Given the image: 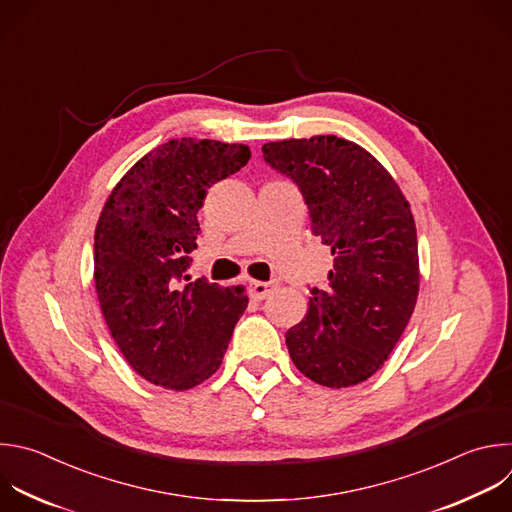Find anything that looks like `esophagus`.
I'll return each mask as SVG.
<instances>
[{
  "label": "esophagus",
  "instance_id": "34e87169",
  "mask_svg": "<svg viewBox=\"0 0 512 512\" xmlns=\"http://www.w3.org/2000/svg\"><path fill=\"white\" fill-rule=\"evenodd\" d=\"M273 289H275V283H273V281H251V283H249V295H251V299H255V301L265 299Z\"/></svg>",
  "mask_w": 512,
  "mask_h": 512
}]
</instances>
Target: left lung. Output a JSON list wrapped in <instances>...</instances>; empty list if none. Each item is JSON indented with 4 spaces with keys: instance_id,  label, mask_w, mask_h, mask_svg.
I'll use <instances>...</instances> for the list:
<instances>
[{
    "instance_id": "1",
    "label": "left lung",
    "mask_w": 512,
    "mask_h": 512,
    "mask_svg": "<svg viewBox=\"0 0 512 512\" xmlns=\"http://www.w3.org/2000/svg\"><path fill=\"white\" fill-rule=\"evenodd\" d=\"M263 158L301 191L311 231L331 247L333 269L287 329L295 368L319 386L372 378L402 337L420 287L410 203L360 144L337 136L263 144Z\"/></svg>"
}]
</instances>
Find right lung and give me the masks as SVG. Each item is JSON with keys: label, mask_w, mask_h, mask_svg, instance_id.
I'll return each instance as SVG.
<instances>
[{"label": "right lung", "mask_w": 512, "mask_h": 512, "mask_svg": "<svg viewBox=\"0 0 512 512\" xmlns=\"http://www.w3.org/2000/svg\"><path fill=\"white\" fill-rule=\"evenodd\" d=\"M251 158L245 144L181 138L144 154L110 193L94 233L102 315L132 370L166 390L211 378L247 309L245 287L191 281L207 191Z\"/></svg>", "instance_id": "right-lung-1"}]
</instances>
